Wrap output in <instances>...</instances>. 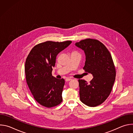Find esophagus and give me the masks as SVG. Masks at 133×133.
Returning <instances> with one entry per match:
<instances>
[{
    "mask_svg": "<svg viewBox=\"0 0 133 133\" xmlns=\"http://www.w3.org/2000/svg\"><path fill=\"white\" fill-rule=\"evenodd\" d=\"M70 80H71V79L69 78H66L65 79V81H66V82H69V81H70Z\"/></svg>",
    "mask_w": 133,
    "mask_h": 133,
    "instance_id": "1",
    "label": "esophagus"
}]
</instances>
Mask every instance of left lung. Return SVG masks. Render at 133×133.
I'll return each instance as SVG.
<instances>
[{"instance_id": "left-lung-1", "label": "left lung", "mask_w": 133, "mask_h": 133, "mask_svg": "<svg viewBox=\"0 0 133 133\" xmlns=\"http://www.w3.org/2000/svg\"><path fill=\"white\" fill-rule=\"evenodd\" d=\"M75 46L84 51L86 61L83 69L94 77L89 84L78 80L80 99L87 106L96 107L109 96L115 80L111 56L105 46L96 39H84L75 43Z\"/></svg>"}]
</instances>
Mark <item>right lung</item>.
Wrapping results in <instances>:
<instances>
[{
	"label": "right lung",
	"instance_id": "1",
	"mask_svg": "<svg viewBox=\"0 0 133 133\" xmlns=\"http://www.w3.org/2000/svg\"><path fill=\"white\" fill-rule=\"evenodd\" d=\"M71 41H47L36 45L26 58L25 71L28 86L35 99L41 105L50 108L61 103L65 84L64 79L52 76L56 56Z\"/></svg>",
	"mask_w": 133,
	"mask_h": 133
}]
</instances>
